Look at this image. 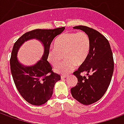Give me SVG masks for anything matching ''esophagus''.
Segmentation results:
<instances>
[{
  "label": "esophagus",
  "mask_w": 124,
  "mask_h": 124,
  "mask_svg": "<svg viewBox=\"0 0 124 124\" xmlns=\"http://www.w3.org/2000/svg\"><path fill=\"white\" fill-rule=\"evenodd\" d=\"M66 77H67L66 76H61V79L63 80V79H64V78H66Z\"/></svg>",
  "instance_id": "34e87169"
}]
</instances>
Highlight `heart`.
Wrapping results in <instances>:
<instances>
[{"label": "heart", "instance_id": "b5f03b06", "mask_svg": "<svg viewBox=\"0 0 124 124\" xmlns=\"http://www.w3.org/2000/svg\"><path fill=\"white\" fill-rule=\"evenodd\" d=\"M54 47L48 52V62L52 66L56 67L64 54L66 61L55 71L59 74H68L74 69L75 65L79 66L86 62L90 52L91 42L88 35L84 32H64L54 41Z\"/></svg>", "mask_w": 124, "mask_h": 124}]
</instances>
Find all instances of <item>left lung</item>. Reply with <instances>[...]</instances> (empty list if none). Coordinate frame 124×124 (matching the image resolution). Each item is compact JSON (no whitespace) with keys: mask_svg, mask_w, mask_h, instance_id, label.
<instances>
[{"mask_svg":"<svg viewBox=\"0 0 124 124\" xmlns=\"http://www.w3.org/2000/svg\"><path fill=\"white\" fill-rule=\"evenodd\" d=\"M73 28L88 35L91 48L86 62L73 73L78 78V83L71 88V93L80 103L90 105L98 101L108 90L114 72L113 54L108 40L99 32L85 26ZM83 72L87 77L81 76Z\"/></svg>","mask_w":124,"mask_h":124,"instance_id":"1","label":"left lung"}]
</instances>
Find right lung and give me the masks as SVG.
I'll return each instance as SVG.
<instances>
[{"instance_id": "obj_1", "label": "right lung", "mask_w": 124, "mask_h": 124, "mask_svg": "<svg viewBox=\"0 0 124 124\" xmlns=\"http://www.w3.org/2000/svg\"><path fill=\"white\" fill-rule=\"evenodd\" d=\"M64 29L61 27L33 30L24 34L14 44L10 60L13 80L22 97L32 105L45 104L52 97L54 84L60 80V76L52 72L51 65L47 60V54L52 41ZM31 39L41 41L45 50L42 58L37 63L26 67L18 62L17 53L22 44Z\"/></svg>"}]
</instances>
